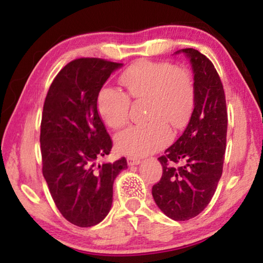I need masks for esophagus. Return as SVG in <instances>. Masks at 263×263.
<instances>
[{"mask_svg":"<svg viewBox=\"0 0 263 263\" xmlns=\"http://www.w3.org/2000/svg\"><path fill=\"white\" fill-rule=\"evenodd\" d=\"M140 162V159L138 158H133V157H127V164L128 166H133V165H138Z\"/></svg>","mask_w":263,"mask_h":263,"instance_id":"1","label":"esophagus"}]
</instances>
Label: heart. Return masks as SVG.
Masks as SVG:
<instances>
[{
  "mask_svg": "<svg viewBox=\"0 0 263 263\" xmlns=\"http://www.w3.org/2000/svg\"><path fill=\"white\" fill-rule=\"evenodd\" d=\"M119 83L126 90L103 87L97 97L99 117L117 130L127 123L130 99L145 101L146 123L132 125L116 136L117 151L141 157L168 144L172 132L189 123L195 102V86L191 72L165 62H136L120 74Z\"/></svg>",
  "mask_w": 263,
  "mask_h": 263,
  "instance_id": "obj_1",
  "label": "heart"
}]
</instances>
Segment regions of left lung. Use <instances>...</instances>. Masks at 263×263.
<instances>
[{
  "label": "left lung",
  "mask_w": 263,
  "mask_h": 263,
  "mask_svg": "<svg viewBox=\"0 0 263 263\" xmlns=\"http://www.w3.org/2000/svg\"><path fill=\"white\" fill-rule=\"evenodd\" d=\"M180 51L190 58L194 73V109L184 133L158 158L162 176L152 187L158 207L176 221L197 216L213 198L222 174L228 120L223 86L213 63L195 49Z\"/></svg>",
  "instance_id": "obj_1"
}]
</instances>
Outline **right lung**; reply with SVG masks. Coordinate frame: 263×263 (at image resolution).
<instances>
[{
    "instance_id": "obj_1",
    "label": "right lung",
    "mask_w": 263,
    "mask_h": 263,
    "mask_svg": "<svg viewBox=\"0 0 263 263\" xmlns=\"http://www.w3.org/2000/svg\"><path fill=\"white\" fill-rule=\"evenodd\" d=\"M123 64L78 58L53 79L41 122L42 172L61 214L78 227H91L110 212L114 181L127 168L125 158L97 165L112 140L97 110L99 91Z\"/></svg>"
}]
</instances>
